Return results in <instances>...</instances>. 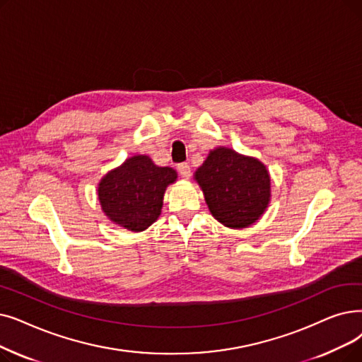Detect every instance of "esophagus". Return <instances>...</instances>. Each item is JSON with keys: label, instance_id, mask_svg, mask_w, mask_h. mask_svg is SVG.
I'll return each mask as SVG.
<instances>
[{"label": "esophagus", "instance_id": "esophagus-1", "mask_svg": "<svg viewBox=\"0 0 362 362\" xmlns=\"http://www.w3.org/2000/svg\"><path fill=\"white\" fill-rule=\"evenodd\" d=\"M177 170H179V173H180V176L183 177V179H189L191 177V167H189V164H186V163H182V164H179L177 165Z\"/></svg>", "mask_w": 362, "mask_h": 362}]
</instances>
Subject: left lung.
I'll return each mask as SVG.
<instances>
[{
    "mask_svg": "<svg viewBox=\"0 0 362 362\" xmlns=\"http://www.w3.org/2000/svg\"><path fill=\"white\" fill-rule=\"evenodd\" d=\"M194 179L211 216L226 228H248L269 207V171L255 156L217 146L195 171Z\"/></svg>",
    "mask_w": 362,
    "mask_h": 362,
    "instance_id": "obj_1",
    "label": "left lung"
}]
</instances>
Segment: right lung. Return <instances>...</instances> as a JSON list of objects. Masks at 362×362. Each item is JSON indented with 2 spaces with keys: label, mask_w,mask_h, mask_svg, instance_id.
<instances>
[{
  "label": "right lung",
  "mask_w": 362,
  "mask_h": 362,
  "mask_svg": "<svg viewBox=\"0 0 362 362\" xmlns=\"http://www.w3.org/2000/svg\"><path fill=\"white\" fill-rule=\"evenodd\" d=\"M176 179L171 167L155 165L148 155H133L100 179L102 211L114 225L142 232L160 217L167 186Z\"/></svg>",
  "instance_id": "add662e5"
}]
</instances>
